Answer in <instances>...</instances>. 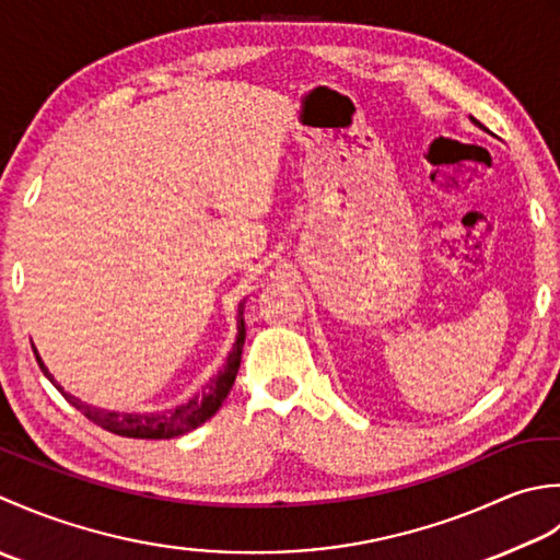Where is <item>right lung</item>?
Segmentation results:
<instances>
[{"label":"right lung","mask_w":560,"mask_h":560,"mask_svg":"<svg viewBox=\"0 0 560 560\" xmlns=\"http://www.w3.org/2000/svg\"><path fill=\"white\" fill-rule=\"evenodd\" d=\"M236 343L226 358L224 368L217 372L214 380L205 386V389L192 396L188 404L176 406L174 410H164V413H110V410H101L94 406H86L79 401V398L65 394V389L60 384L52 380V374L45 370V364L40 362V358L36 355L43 374L57 386V392H62V396L70 401L77 410L96 423L98 428H104L113 435L120 438H137V440H168V438H178L184 432L196 430L198 425H202L205 420H210L217 410H220L222 401L230 394V389L234 386L236 372H238V362H242V350H244V338H246V326H244V302L238 304V314H236ZM36 352V350H33Z\"/></svg>","instance_id":"add662e5"}]
</instances>
